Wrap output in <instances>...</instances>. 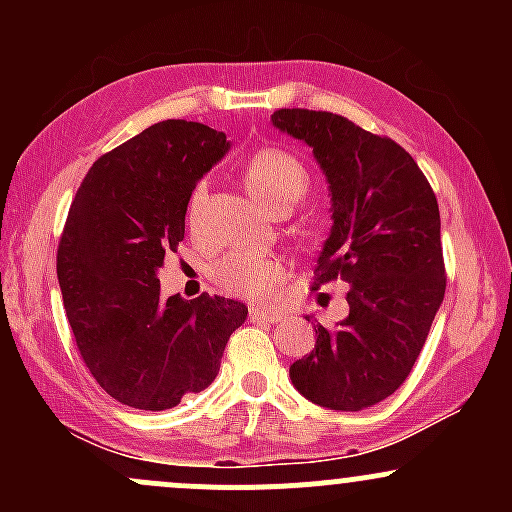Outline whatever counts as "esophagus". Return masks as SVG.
<instances>
[{"instance_id":"1","label":"esophagus","mask_w":512,"mask_h":512,"mask_svg":"<svg viewBox=\"0 0 512 512\" xmlns=\"http://www.w3.org/2000/svg\"><path fill=\"white\" fill-rule=\"evenodd\" d=\"M250 320L252 322H269V325H274V322L281 320L279 313H274V310H267V308H250Z\"/></svg>"}]
</instances>
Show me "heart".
Here are the masks:
<instances>
[{"label":"heart","instance_id":"1","mask_svg":"<svg viewBox=\"0 0 512 512\" xmlns=\"http://www.w3.org/2000/svg\"><path fill=\"white\" fill-rule=\"evenodd\" d=\"M243 182L252 197L272 211H286L298 204L310 190V170L293 151L281 146L257 149L243 166ZM207 199V185L199 182L187 202V219L197 221ZM284 267L272 255L250 250H233L223 255L214 267V279L236 296L262 301L276 289Z\"/></svg>","mask_w":512,"mask_h":512}]
</instances>
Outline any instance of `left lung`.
Masks as SVG:
<instances>
[{"label":"left lung","instance_id":"obj_1","mask_svg":"<svg viewBox=\"0 0 512 512\" xmlns=\"http://www.w3.org/2000/svg\"><path fill=\"white\" fill-rule=\"evenodd\" d=\"M272 122L313 146L332 190V233L313 289L349 284V317L291 366L305 399L337 411L383 402L409 378L445 296L440 211L409 151L327 110L281 108Z\"/></svg>","mask_w":512,"mask_h":512}]
</instances>
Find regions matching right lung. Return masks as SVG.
<instances>
[{
  "mask_svg": "<svg viewBox=\"0 0 512 512\" xmlns=\"http://www.w3.org/2000/svg\"><path fill=\"white\" fill-rule=\"evenodd\" d=\"M228 151L202 122L163 120L93 163L57 248L64 310L96 383L127 407L163 411L219 373L231 334L248 320L223 296H161L158 267L185 238L197 180Z\"/></svg>",
  "mask_w": 512,
  "mask_h": 512,
  "instance_id": "right-lung-1",
  "label": "right lung"
}]
</instances>
